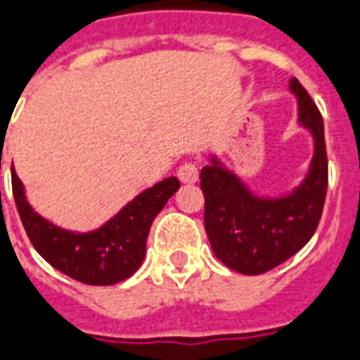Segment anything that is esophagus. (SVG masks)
<instances>
[{
  "mask_svg": "<svg viewBox=\"0 0 360 360\" xmlns=\"http://www.w3.org/2000/svg\"><path fill=\"white\" fill-rule=\"evenodd\" d=\"M177 177H179L181 183H187V185H193L198 181V167H196L193 162H185L177 169Z\"/></svg>",
  "mask_w": 360,
  "mask_h": 360,
  "instance_id": "1",
  "label": "esophagus"
}]
</instances>
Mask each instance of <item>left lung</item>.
I'll return each mask as SVG.
<instances>
[{"label": "left lung", "mask_w": 360, "mask_h": 360, "mask_svg": "<svg viewBox=\"0 0 360 360\" xmlns=\"http://www.w3.org/2000/svg\"><path fill=\"white\" fill-rule=\"evenodd\" d=\"M297 96L299 125L309 129L314 154L309 173L283 196H258L216 156L200 172L204 227L214 255L231 270L258 276L276 268L310 241L324 208L328 191L324 121L309 92L289 81Z\"/></svg>", "instance_id": "obj_1"}]
</instances>
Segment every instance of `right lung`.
Returning a JSON list of instances; mask_svg holds the SVG:
<instances>
[{"label":"right lung","mask_w":360,"mask_h":360,"mask_svg":"<svg viewBox=\"0 0 360 360\" xmlns=\"http://www.w3.org/2000/svg\"><path fill=\"white\" fill-rule=\"evenodd\" d=\"M177 188V177H167L134 196L102 227L77 233L53 226L36 214L25 196L22 183L13 173L15 204L38 255L56 270L86 285H113L141 268L150 226Z\"/></svg>","instance_id":"1"}]
</instances>
